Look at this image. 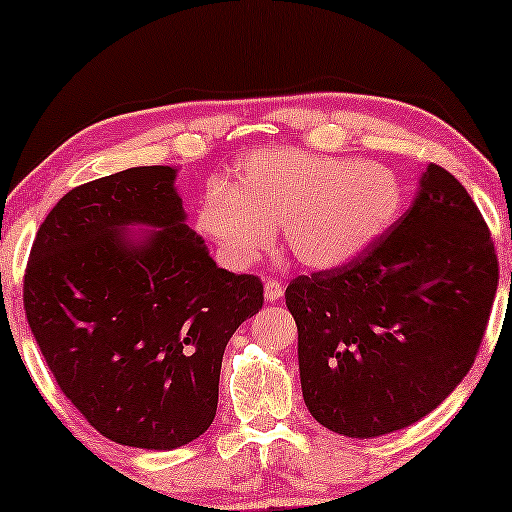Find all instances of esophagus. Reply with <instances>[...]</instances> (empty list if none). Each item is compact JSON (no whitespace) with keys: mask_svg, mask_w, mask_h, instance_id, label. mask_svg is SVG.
<instances>
[{"mask_svg":"<svg viewBox=\"0 0 512 512\" xmlns=\"http://www.w3.org/2000/svg\"><path fill=\"white\" fill-rule=\"evenodd\" d=\"M283 294H285V287H283V283H280V280H276V278L266 280V285H264L266 301H278L280 297H283Z\"/></svg>","mask_w":512,"mask_h":512,"instance_id":"esophagus-1","label":"esophagus"}]
</instances>
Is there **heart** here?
<instances>
[{
	"instance_id": "heart-1",
	"label": "heart",
	"mask_w": 512,
	"mask_h": 512,
	"mask_svg": "<svg viewBox=\"0 0 512 512\" xmlns=\"http://www.w3.org/2000/svg\"><path fill=\"white\" fill-rule=\"evenodd\" d=\"M401 199L399 176L385 164L262 150L241 164L234 187L208 190L197 225L239 269L271 248L276 225L299 262L331 269L369 248L397 218Z\"/></svg>"
}]
</instances>
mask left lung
<instances>
[{"label": "left lung", "mask_w": 512, "mask_h": 512, "mask_svg": "<svg viewBox=\"0 0 512 512\" xmlns=\"http://www.w3.org/2000/svg\"><path fill=\"white\" fill-rule=\"evenodd\" d=\"M496 285L485 218L429 164L413 206L369 248L287 285L311 415L350 438L422 420L473 366Z\"/></svg>", "instance_id": "obj_1"}]
</instances>
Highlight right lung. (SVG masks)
Wrapping results in <instances>:
<instances>
[{
    "label": "right lung",
    "mask_w": 512,
    "mask_h": 512,
    "mask_svg": "<svg viewBox=\"0 0 512 512\" xmlns=\"http://www.w3.org/2000/svg\"><path fill=\"white\" fill-rule=\"evenodd\" d=\"M176 169L134 167L69 190L41 222L23 280L55 383L129 448L174 450L218 410L222 355L264 304L253 273L218 269L185 225ZM161 229L141 244L119 229Z\"/></svg>",
    "instance_id": "1"
}]
</instances>
